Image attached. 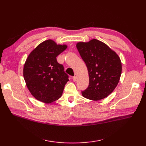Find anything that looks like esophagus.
I'll use <instances>...</instances> for the list:
<instances>
[{"label": "esophagus", "instance_id": "1", "mask_svg": "<svg viewBox=\"0 0 146 146\" xmlns=\"http://www.w3.org/2000/svg\"><path fill=\"white\" fill-rule=\"evenodd\" d=\"M72 80H73L74 82H76V80H77V77H76V76H74V77H72Z\"/></svg>", "mask_w": 146, "mask_h": 146}]
</instances>
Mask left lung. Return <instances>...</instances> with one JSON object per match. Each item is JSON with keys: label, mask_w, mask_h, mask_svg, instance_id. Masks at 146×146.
<instances>
[{"label": "left lung", "mask_w": 146, "mask_h": 146, "mask_svg": "<svg viewBox=\"0 0 146 146\" xmlns=\"http://www.w3.org/2000/svg\"><path fill=\"white\" fill-rule=\"evenodd\" d=\"M76 47L89 74L90 84L82 92L83 97L95 101L107 98L120 80L122 63L119 56L106 44L96 39L78 42Z\"/></svg>", "instance_id": "1"}]
</instances>
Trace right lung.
I'll return each instance as SVG.
<instances>
[{
	"label": "right lung",
	"mask_w": 146,
	"mask_h": 146,
	"mask_svg": "<svg viewBox=\"0 0 146 146\" xmlns=\"http://www.w3.org/2000/svg\"><path fill=\"white\" fill-rule=\"evenodd\" d=\"M66 44H57L47 39L30 52L23 69V76L28 90L36 100L50 104L62 96L68 76L56 56L67 48Z\"/></svg>",
	"instance_id": "add662e5"
}]
</instances>
